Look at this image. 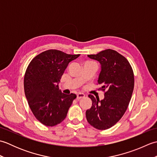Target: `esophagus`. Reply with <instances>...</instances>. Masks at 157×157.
I'll use <instances>...</instances> for the list:
<instances>
[{
    "label": "esophagus",
    "instance_id": "obj_1",
    "mask_svg": "<svg viewBox=\"0 0 157 157\" xmlns=\"http://www.w3.org/2000/svg\"><path fill=\"white\" fill-rule=\"evenodd\" d=\"M85 97V94H83V93H78V94H77V98L78 99H81Z\"/></svg>",
    "mask_w": 157,
    "mask_h": 157
}]
</instances>
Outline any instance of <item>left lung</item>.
<instances>
[{"label": "left lung", "mask_w": 157, "mask_h": 157, "mask_svg": "<svg viewBox=\"0 0 157 157\" xmlns=\"http://www.w3.org/2000/svg\"><path fill=\"white\" fill-rule=\"evenodd\" d=\"M88 56L101 65L98 84L105 92L101 101L88 95L92 105L86 112V119L96 129L105 130L115 125L128 109L134 87V72L126 58L114 50L106 49Z\"/></svg>", "instance_id": "8db88e82"}]
</instances>
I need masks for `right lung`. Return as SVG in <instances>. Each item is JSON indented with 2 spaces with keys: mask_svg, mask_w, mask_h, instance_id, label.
I'll return each mask as SVG.
<instances>
[{
  "mask_svg": "<svg viewBox=\"0 0 157 157\" xmlns=\"http://www.w3.org/2000/svg\"><path fill=\"white\" fill-rule=\"evenodd\" d=\"M80 55L48 50L29 63L24 76V91L33 114L46 126H55L66 117L76 95L63 94L59 82L69 63Z\"/></svg>",
  "mask_w": 157,
  "mask_h": 157,
  "instance_id": "add662e5",
  "label": "right lung"
}]
</instances>
